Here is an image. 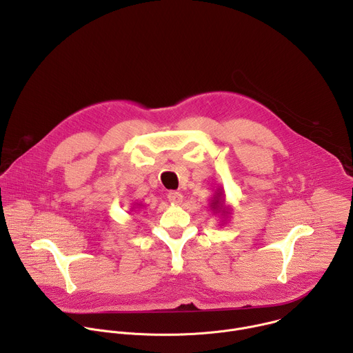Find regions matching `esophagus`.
Masks as SVG:
<instances>
[{
  "mask_svg": "<svg viewBox=\"0 0 353 353\" xmlns=\"http://www.w3.org/2000/svg\"><path fill=\"white\" fill-rule=\"evenodd\" d=\"M168 199L170 201L172 204H180L183 201V195L179 191H169L168 192Z\"/></svg>",
  "mask_w": 353,
  "mask_h": 353,
  "instance_id": "1",
  "label": "esophagus"
}]
</instances>
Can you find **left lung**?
<instances>
[{"label":"left lung","instance_id":"1","mask_svg":"<svg viewBox=\"0 0 353 353\" xmlns=\"http://www.w3.org/2000/svg\"><path fill=\"white\" fill-rule=\"evenodd\" d=\"M218 203H219V199H216V201H215V203H212V204H214V207H215V208H216V204H218Z\"/></svg>","mask_w":353,"mask_h":353}]
</instances>
